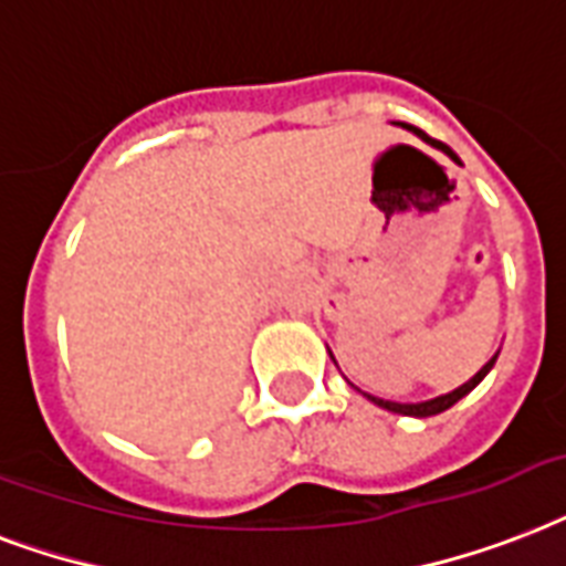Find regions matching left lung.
I'll return each instance as SVG.
<instances>
[{"instance_id": "obj_1", "label": "left lung", "mask_w": 566, "mask_h": 566, "mask_svg": "<svg viewBox=\"0 0 566 566\" xmlns=\"http://www.w3.org/2000/svg\"><path fill=\"white\" fill-rule=\"evenodd\" d=\"M405 129H410V133L419 135L422 142H428V144H431V147H437V150L446 153V156H449V159L454 161V165H463V161L458 159V153L451 150V147H446V144H442V142H433V138H428V135L419 133V129H413V126H405ZM327 354H331V348H327ZM496 357H499V352L493 354V357H490V360L484 363V366H481V369L475 371V375H472L470 380H467V384H461V387H458V389H451V392H446V396L428 398V401H410V405H405V401H387V398L369 396V392H363V396L369 398L371 405H378V407H384V410H389V413L416 416V419H424V416H437V413H442V410H449L451 405H458V401H461L463 396H470L472 389L479 387L481 380L488 378V371L493 369V363H496ZM331 360H333V354H331ZM333 363H336V360H333ZM348 384H352V380H348ZM352 387H354V384H352ZM354 389H357V387H354ZM357 392H360V389H357Z\"/></svg>"}]
</instances>
